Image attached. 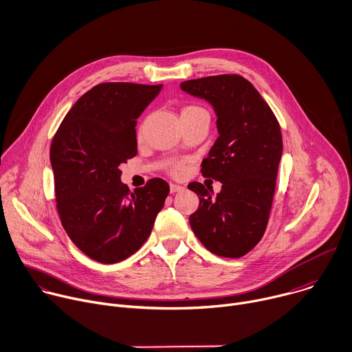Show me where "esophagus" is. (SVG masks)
I'll return each instance as SVG.
<instances>
[{"mask_svg":"<svg viewBox=\"0 0 352 352\" xmlns=\"http://www.w3.org/2000/svg\"><path fill=\"white\" fill-rule=\"evenodd\" d=\"M184 187L183 186H179V184H175V183H170V192L175 194V192H179V191H183Z\"/></svg>","mask_w":352,"mask_h":352,"instance_id":"obj_1","label":"esophagus"}]
</instances>
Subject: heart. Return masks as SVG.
I'll return each instance as SVG.
<instances>
[{"mask_svg": "<svg viewBox=\"0 0 352 352\" xmlns=\"http://www.w3.org/2000/svg\"><path fill=\"white\" fill-rule=\"evenodd\" d=\"M199 112H206L204 108L198 107V105H187L183 108L182 113H199ZM169 172L173 176H182L184 173V164L183 162H173L169 166Z\"/></svg>", "mask_w": 352, "mask_h": 352, "instance_id": "1", "label": "heart"}]
</instances>
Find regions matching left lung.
Here are the masks:
<instances>
[{
  "mask_svg": "<svg viewBox=\"0 0 352 352\" xmlns=\"http://www.w3.org/2000/svg\"><path fill=\"white\" fill-rule=\"evenodd\" d=\"M191 96L205 98L218 115L219 137L201 164L212 187L192 182L199 198L190 226L201 244L223 258H240L262 239L272 210L278 162L283 153L277 118L256 89L240 75H218L183 82Z\"/></svg>",
  "mask_w": 352,
  "mask_h": 352,
  "instance_id": "obj_1",
  "label": "left lung"
}]
</instances>
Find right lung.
Wrapping results in <instances>:
<instances>
[{"mask_svg":"<svg viewBox=\"0 0 352 352\" xmlns=\"http://www.w3.org/2000/svg\"><path fill=\"white\" fill-rule=\"evenodd\" d=\"M161 90L162 85L100 83L54 134L50 160L62 228L97 262L118 263L140 250L169 194L160 177L130 191L119 169L135 157L137 118Z\"/></svg>","mask_w":352,"mask_h":352,"instance_id":"obj_1","label":"right lung"}]
</instances>
